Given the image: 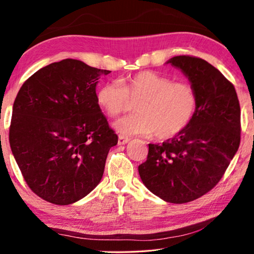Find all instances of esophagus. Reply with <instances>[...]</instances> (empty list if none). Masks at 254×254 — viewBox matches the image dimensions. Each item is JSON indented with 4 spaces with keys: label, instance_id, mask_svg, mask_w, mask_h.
I'll return each instance as SVG.
<instances>
[{
    "label": "esophagus",
    "instance_id": "34e87169",
    "mask_svg": "<svg viewBox=\"0 0 254 254\" xmlns=\"http://www.w3.org/2000/svg\"><path fill=\"white\" fill-rule=\"evenodd\" d=\"M128 141H130V137L127 136H124V135H119V144L120 145H123V144H127Z\"/></svg>",
    "mask_w": 254,
    "mask_h": 254
}]
</instances>
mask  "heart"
Segmentation results:
<instances>
[{
    "label": "heart",
    "mask_w": 254,
    "mask_h": 254,
    "mask_svg": "<svg viewBox=\"0 0 254 254\" xmlns=\"http://www.w3.org/2000/svg\"><path fill=\"white\" fill-rule=\"evenodd\" d=\"M98 106L111 118L130 111L139 102L137 113L113 124L124 135L156 134L169 139L182 132L194 117L197 94L190 84L174 81L151 70H143L102 85L96 93Z\"/></svg>",
    "instance_id": "obj_1"
}]
</instances>
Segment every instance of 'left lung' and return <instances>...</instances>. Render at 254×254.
<instances>
[{
	"label": "left lung",
	"instance_id": "obj_1",
	"mask_svg": "<svg viewBox=\"0 0 254 254\" xmlns=\"http://www.w3.org/2000/svg\"><path fill=\"white\" fill-rule=\"evenodd\" d=\"M166 64L190 81L197 94L196 112L177 135L149 144L139 175L154 195L184 204L205 195L223 177L240 145L241 110L233 84L206 60L176 56Z\"/></svg>",
	"mask_w": 254,
	"mask_h": 254
}]
</instances>
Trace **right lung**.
Wrapping results in <instances>:
<instances>
[{"instance_id": "1", "label": "right lung", "mask_w": 254, "mask_h": 254, "mask_svg": "<svg viewBox=\"0 0 254 254\" xmlns=\"http://www.w3.org/2000/svg\"><path fill=\"white\" fill-rule=\"evenodd\" d=\"M110 70L64 59L29 77L15 97L8 140L25 183L49 203L69 205L103 177L118 135L96 101Z\"/></svg>"}]
</instances>
